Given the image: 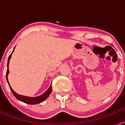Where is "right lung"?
<instances>
[{
    "instance_id": "1",
    "label": "right lung",
    "mask_w": 125,
    "mask_h": 125,
    "mask_svg": "<svg viewBox=\"0 0 125 125\" xmlns=\"http://www.w3.org/2000/svg\"><path fill=\"white\" fill-rule=\"evenodd\" d=\"M14 48L13 51L12 52H11V54L8 57V63H7V73H6V78H7V82H8L9 86H10V90L12 92V94L14 95V96L17 99V100H20V101L24 102L25 103H27V104H38V103H41V102H43L44 100H46L48 96L50 95V94H51V93L52 92V86L51 85H50V88L45 92L43 94L40 95V96L38 97H26V96H24V95H19V94H17L16 93H15L13 90H12V88H11V86L10 85V83L8 82V75L10 73L9 71V63H10V60L11 57V55H12V54L13 53V51L14 50Z\"/></svg>"
}]
</instances>
